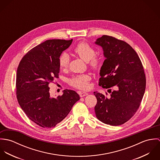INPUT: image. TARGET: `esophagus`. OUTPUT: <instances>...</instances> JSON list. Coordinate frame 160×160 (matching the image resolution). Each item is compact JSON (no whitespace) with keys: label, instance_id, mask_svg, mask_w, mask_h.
Masks as SVG:
<instances>
[{"label":"esophagus","instance_id":"34e87169","mask_svg":"<svg viewBox=\"0 0 160 160\" xmlns=\"http://www.w3.org/2000/svg\"><path fill=\"white\" fill-rule=\"evenodd\" d=\"M79 96H80L81 97H85V96L88 95V93L85 92H79Z\"/></svg>","mask_w":160,"mask_h":160}]
</instances>
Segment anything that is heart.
Returning a JSON list of instances; mask_svg holds the SVG:
<instances>
[{"label":"heart","instance_id":"obj_1","mask_svg":"<svg viewBox=\"0 0 160 160\" xmlns=\"http://www.w3.org/2000/svg\"><path fill=\"white\" fill-rule=\"evenodd\" d=\"M74 52L85 62H89L92 68L97 69L100 64V59L95 57V49L86 42L79 43L74 49ZM69 58L66 53H62L58 59L59 67L61 69L67 68L68 67ZM91 77L88 74H82L73 77L71 79V84L74 87L80 89H87L89 88V82Z\"/></svg>","mask_w":160,"mask_h":160}]
</instances>
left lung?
<instances>
[{
    "label": "left lung",
    "mask_w": 160,
    "mask_h": 160,
    "mask_svg": "<svg viewBox=\"0 0 160 160\" xmlns=\"http://www.w3.org/2000/svg\"><path fill=\"white\" fill-rule=\"evenodd\" d=\"M105 60L100 71L99 86H115L109 97L94 92L97 103V119L111 126H119L130 119L137 112L146 87V78L141 61L132 47L124 41L103 35L96 39Z\"/></svg>",
    "instance_id": "obj_1"
}]
</instances>
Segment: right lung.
Here are the masks:
<instances>
[{"label":"right lung","instance_id":"add662e5","mask_svg":"<svg viewBox=\"0 0 160 160\" xmlns=\"http://www.w3.org/2000/svg\"><path fill=\"white\" fill-rule=\"evenodd\" d=\"M72 41L47 40L29 50L18 65L16 87L19 105L29 119L41 127H55L80 99L72 90H65L57 98L49 92V83L58 78L59 57Z\"/></svg>","mask_w":160,"mask_h":160}]
</instances>
